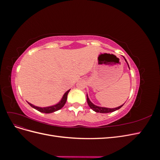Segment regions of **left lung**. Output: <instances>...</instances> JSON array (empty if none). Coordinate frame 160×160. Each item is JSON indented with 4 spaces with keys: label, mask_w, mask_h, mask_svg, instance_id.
Segmentation results:
<instances>
[{
    "label": "left lung",
    "mask_w": 160,
    "mask_h": 160,
    "mask_svg": "<svg viewBox=\"0 0 160 160\" xmlns=\"http://www.w3.org/2000/svg\"><path fill=\"white\" fill-rule=\"evenodd\" d=\"M124 59H125V57H124ZM125 61L127 62V61H126V59H125ZM127 63H128V62H127ZM128 67L129 68V65H128ZM87 101H88V103L89 106L90 108H91V109H93V111H95V112H97V113H106L113 112V111H116V110H118V109H120V108H122V106L123 105H122L119 106V107L115 108H101V107H99V106H97V105H94L93 103L91 102V101L89 100L88 95H87Z\"/></svg>",
    "instance_id": "left-lung-1"
}]
</instances>
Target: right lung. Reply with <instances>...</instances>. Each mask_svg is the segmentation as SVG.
I'll return each instance as SVG.
<instances>
[{"instance_id":"add662e5","label":"right lung","mask_w":160,"mask_h":160,"mask_svg":"<svg viewBox=\"0 0 160 160\" xmlns=\"http://www.w3.org/2000/svg\"><path fill=\"white\" fill-rule=\"evenodd\" d=\"M69 91H70V89L67 91L66 93L63 95V96H62L61 100L59 101V103H58L56 105H55L50 106V107L39 108V107H37V106L33 105L32 104L28 103H28L29 104L32 108L37 109V111H40V112H41V113H53V112H55V111H58V110L61 109L65 105L66 101H67V95H68Z\"/></svg>"}]
</instances>
